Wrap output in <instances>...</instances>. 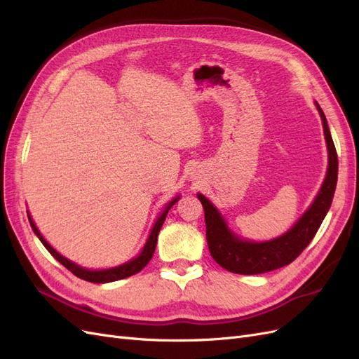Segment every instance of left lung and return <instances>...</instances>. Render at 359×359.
<instances>
[{"label": "left lung", "instance_id": "obj_1", "mask_svg": "<svg viewBox=\"0 0 359 359\" xmlns=\"http://www.w3.org/2000/svg\"><path fill=\"white\" fill-rule=\"evenodd\" d=\"M316 106L322 118L323 133L330 153L328 172L318 198L314 199L309 211L301 217L289 232L266 243H248L238 240L227 229L224 220L219 211L214 208L212 203L202 194H198L205 211L206 243H208L211 256L222 268L231 271L233 274L253 276L286 266L302 253V250L311 243L314 235L319 231L325 215H327L332 203L337 186V173H339V158H337V151L330 133L327 118H325L320 106L318 103Z\"/></svg>", "mask_w": 359, "mask_h": 359}]
</instances>
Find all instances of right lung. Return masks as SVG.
<instances>
[{
	"instance_id": "1",
	"label": "right lung",
	"mask_w": 359,
	"mask_h": 359,
	"mask_svg": "<svg viewBox=\"0 0 359 359\" xmlns=\"http://www.w3.org/2000/svg\"><path fill=\"white\" fill-rule=\"evenodd\" d=\"M178 199H180V198L173 199V201L166 206V210L163 211V214L158 217V220L156 222V224H154V227H153V231H151V233H149V238H148V241H147L144 250H142V252H140V255H139L137 257H135L133 260H130V262H127V264H124V265H121V266L111 268V269H103V271H88V269H85V268H81V266H78V265H74L73 262H70V260H67L66 257H62L60 253H57L55 250H53V248L46 243V240L41 236V233L39 232V229L36 227L34 222L31 220L29 215H28V219H29V224H31V227H32V231H34V233L39 236V240L41 241L43 245L46 247L48 252H49L53 257H55L61 265H64L69 271H72V273H73L76 277H79V278H82V280H85V281H91V283H109V281H116V280H121V278H126V277H130V276H135V274L139 273L140 269H144V268L147 266V264L149 262L151 257H153V255H154V250H156V245H157V236H158V232H160V229H161L163 223H165L166 214H168V211L170 210V206L175 205V202H177Z\"/></svg>"
}]
</instances>
